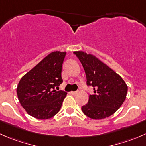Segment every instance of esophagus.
<instances>
[{"instance_id":"1","label":"esophagus","mask_w":146,"mask_h":146,"mask_svg":"<svg viewBox=\"0 0 146 146\" xmlns=\"http://www.w3.org/2000/svg\"><path fill=\"white\" fill-rule=\"evenodd\" d=\"M77 91H72V92H71V94H72V95H76V94H77Z\"/></svg>"}]
</instances>
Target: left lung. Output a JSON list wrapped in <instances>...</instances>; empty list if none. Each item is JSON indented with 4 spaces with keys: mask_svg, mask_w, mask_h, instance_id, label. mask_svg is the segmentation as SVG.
<instances>
[{
    "mask_svg": "<svg viewBox=\"0 0 146 146\" xmlns=\"http://www.w3.org/2000/svg\"><path fill=\"white\" fill-rule=\"evenodd\" d=\"M86 75L87 85L94 87L86 105L82 107L85 115L93 119H102L113 115L127 97L128 86L124 79L103 61L84 51H74Z\"/></svg>",
    "mask_w": 146,
    "mask_h": 146,
    "instance_id": "obj_1",
    "label": "left lung"
}]
</instances>
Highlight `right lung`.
Masks as SVG:
<instances>
[{"instance_id": "obj_1", "label": "right lung", "mask_w": 146, "mask_h": 146, "mask_svg": "<svg viewBox=\"0 0 146 146\" xmlns=\"http://www.w3.org/2000/svg\"><path fill=\"white\" fill-rule=\"evenodd\" d=\"M65 55L66 52H52L21 78L17 97L30 116L48 119L60 110L67 93L56 91L55 87L62 83L61 73Z\"/></svg>"}]
</instances>
